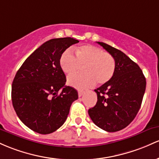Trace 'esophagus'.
<instances>
[{"label": "esophagus", "instance_id": "1", "mask_svg": "<svg viewBox=\"0 0 159 159\" xmlns=\"http://www.w3.org/2000/svg\"><path fill=\"white\" fill-rule=\"evenodd\" d=\"M83 94H84V91L78 90V95H79V97H81Z\"/></svg>", "mask_w": 159, "mask_h": 159}]
</instances>
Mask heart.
Wrapping results in <instances>:
<instances>
[{"instance_id":"obj_1","label":"heart","mask_w":159,"mask_h":159,"mask_svg":"<svg viewBox=\"0 0 159 159\" xmlns=\"http://www.w3.org/2000/svg\"><path fill=\"white\" fill-rule=\"evenodd\" d=\"M60 66L67 74L80 70L83 67L84 74L71 75L67 83L76 89H83L96 84L103 85L113 77L116 61L113 56L103 49L91 45L82 46L76 49V56L67 49L60 58Z\"/></svg>"}]
</instances>
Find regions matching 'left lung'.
I'll return each instance as SVG.
<instances>
[{
  "label": "left lung",
  "instance_id": "obj_1",
  "mask_svg": "<svg viewBox=\"0 0 159 159\" xmlns=\"http://www.w3.org/2000/svg\"><path fill=\"white\" fill-rule=\"evenodd\" d=\"M113 57L116 69L113 77L94 92L98 101L89 110L91 119L108 132L120 131L138 113L146 90V78L135 62L124 52L102 42H97Z\"/></svg>",
  "mask_w": 159,
  "mask_h": 159
}]
</instances>
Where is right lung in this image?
Segmentation results:
<instances>
[{
    "label": "right lung",
    "mask_w": 159,
    "mask_h": 159,
    "mask_svg": "<svg viewBox=\"0 0 159 159\" xmlns=\"http://www.w3.org/2000/svg\"><path fill=\"white\" fill-rule=\"evenodd\" d=\"M79 40L71 37L46 41L27 58L12 85V102L18 117L32 131L48 134L65 123L76 89L65 85L60 66L63 52Z\"/></svg>",
    "instance_id": "obj_1"
}]
</instances>
